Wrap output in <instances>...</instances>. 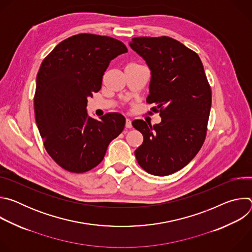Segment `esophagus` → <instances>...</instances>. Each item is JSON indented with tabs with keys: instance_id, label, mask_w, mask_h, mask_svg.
I'll use <instances>...</instances> for the list:
<instances>
[{
	"instance_id": "esophagus-1",
	"label": "esophagus",
	"mask_w": 252,
	"mask_h": 252,
	"mask_svg": "<svg viewBox=\"0 0 252 252\" xmlns=\"http://www.w3.org/2000/svg\"><path fill=\"white\" fill-rule=\"evenodd\" d=\"M131 126H132L131 121L128 120V119H126V128H130Z\"/></svg>"
}]
</instances>
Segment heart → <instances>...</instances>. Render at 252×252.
Here are the masks:
<instances>
[{"mask_svg": "<svg viewBox=\"0 0 252 252\" xmlns=\"http://www.w3.org/2000/svg\"><path fill=\"white\" fill-rule=\"evenodd\" d=\"M136 65H138V64H136V63H129V64L126 65V66H136Z\"/></svg>", "mask_w": 252, "mask_h": 252, "instance_id": "heart-1", "label": "heart"}]
</instances>
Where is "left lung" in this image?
<instances>
[{
    "label": "left lung",
    "mask_w": 252,
    "mask_h": 252,
    "mask_svg": "<svg viewBox=\"0 0 252 252\" xmlns=\"http://www.w3.org/2000/svg\"><path fill=\"white\" fill-rule=\"evenodd\" d=\"M129 47L151 69L149 103L161 122L134 120L143 135L135 152L147 172L164 176L185 167L199 152L206 135L211 90L196 53L169 37L133 38Z\"/></svg>",
    "instance_id": "1"
}]
</instances>
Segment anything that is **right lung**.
Here are the masks:
<instances>
[{"label":"right lung","mask_w":252,"mask_h":252,"mask_svg":"<svg viewBox=\"0 0 252 252\" xmlns=\"http://www.w3.org/2000/svg\"><path fill=\"white\" fill-rule=\"evenodd\" d=\"M126 52L114 38L79 33L61 42L43 61L33 97L35 123L46 151L65 170L82 173L96 166L124 130V116L109 113L96 121L87 105L100 90L111 61Z\"/></svg>","instance_id":"obj_1"}]
</instances>
